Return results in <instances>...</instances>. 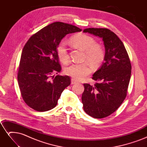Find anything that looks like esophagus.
Here are the masks:
<instances>
[{
    "label": "esophagus",
    "instance_id": "1",
    "mask_svg": "<svg viewBox=\"0 0 147 147\" xmlns=\"http://www.w3.org/2000/svg\"><path fill=\"white\" fill-rule=\"evenodd\" d=\"M78 83V82H77L75 79H74V78H72V79H71V84H76V83Z\"/></svg>",
    "mask_w": 147,
    "mask_h": 147
}]
</instances>
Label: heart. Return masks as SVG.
I'll list each match as a JSON object with an SVG mask.
<instances>
[{
  "mask_svg": "<svg viewBox=\"0 0 147 147\" xmlns=\"http://www.w3.org/2000/svg\"><path fill=\"white\" fill-rule=\"evenodd\" d=\"M70 42L74 46L84 51V59L92 65L96 66L103 61L104 53L102 48L96 45L92 37L83 34H78L70 38ZM57 55L64 64L67 63L69 56L65 43L62 41L57 48ZM90 67L86 63H73L65 69L64 72L77 80H80L90 73Z\"/></svg>",
  "mask_w": 147,
  "mask_h": 147,
  "instance_id": "1",
  "label": "heart"
}]
</instances>
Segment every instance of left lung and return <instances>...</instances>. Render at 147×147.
<instances>
[{
    "label": "left lung",
    "mask_w": 147,
    "mask_h": 147,
    "mask_svg": "<svg viewBox=\"0 0 147 147\" xmlns=\"http://www.w3.org/2000/svg\"><path fill=\"white\" fill-rule=\"evenodd\" d=\"M102 39L104 63L93 74L94 85L83 84V109L88 115L103 118L115 112L126 98L131 75V64L124 44L117 35L106 28L83 30Z\"/></svg>",
    "instance_id": "left-lung-1"
}]
</instances>
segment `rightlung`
Listing matches in <instances>:
<instances>
[{"instance_id":"right-lung-1","label":"right lung","mask_w":147,"mask_h":147,"mask_svg":"<svg viewBox=\"0 0 147 147\" xmlns=\"http://www.w3.org/2000/svg\"><path fill=\"white\" fill-rule=\"evenodd\" d=\"M81 30L72 24L55 22L40 30L26 43L18 81L23 100L30 108L38 112L51 110L64 89L70 85L67 75L51 76L61 70L57 48L67 34Z\"/></svg>"}]
</instances>
